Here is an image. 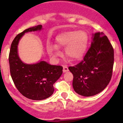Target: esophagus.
<instances>
[{"label": "esophagus", "instance_id": "obj_1", "mask_svg": "<svg viewBox=\"0 0 123 123\" xmlns=\"http://www.w3.org/2000/svg\"><path fill=\"white\" fill-rule=\"evenodd\" d=\"M68 71H69V69H68V68L67 67V66H63V73H66Z\"/></svg>", "mask_w": 123, "mask_h": 123}]
</instances>
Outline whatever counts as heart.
<instances>
[{"label": "heart", "instance_id": "b5f03b06", "mask_svg": "<svg viewBox=\"0 0 123 123\" xmlns=\"http://www.w3.org/2000/svg\"><path fill=\"white\" fill-rule=\"evenodd\" d=\"M56 43L58 48L66 47V57L75 62L81 60L85 55L88 44V37L84 31L69 30L58 35L56 37ZM48 51L53 58H56L59 55V51L55 46L49 45Z\"/></svg>", "mask_w": 123, "mask_h": 123}]
</instances>
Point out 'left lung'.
Wrapping results in <instances>:
<instances>
[{
    "instance_id": "1",
    "label": "left lung",
    "mask_w": 123,
    "mask_h": 123,
    "mask_svg": "<svg viewBox=\"0 0 123 123\" xmlns=\"http://www.w3.org/2000/svg\"><path fill=\"white\" fill-rule=\"evenodd\" d=\"M92 39L84 60L68 68L74 77V91L86 97L98 94L107 86L114 62V50L107 36L102 32H96L93 34Z\"/></svg>"
}]
</instances>
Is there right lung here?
Here are the masks:
<instances>
[{
  "mask_svg": "<svg viewBox=\"0 0 123 123\" xmlns=\"http://www.w3.org/2000/svg\"><path fill=\"white\" fill-rule=\"evenodd\" d=\"M41 30L42 25H38L18 34L13 39L9 54L10 74L16 87L25 97L37 101L45 99L53 94V85L63 73L62 66L51 65L45 61L26 64L19 57L18 46L24 35Z\"/></svg>",
  "mask_w": 123,
  "mask_h": 123,
  "instance_id": "right-lung-1",
  "label": "right lung"
}]
</instances>
